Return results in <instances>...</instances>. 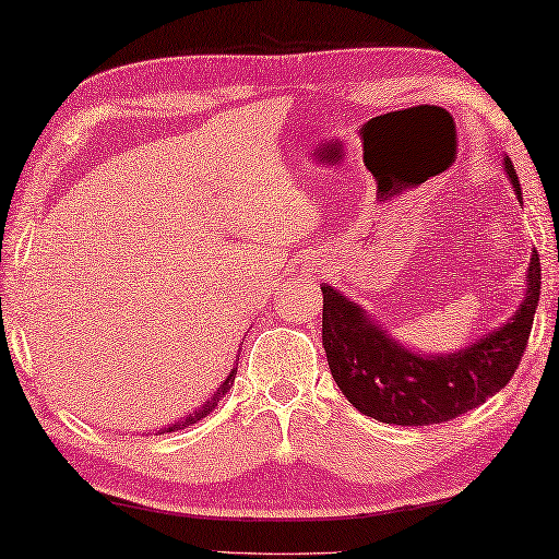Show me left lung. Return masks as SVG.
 <instances>
[{
	"label": "left lung",
	"mask_w": 559,
	"mask_h": 559,
	"mask_svg": "<svg viewBox=\"0 0 559 559\" xmlns=\"http://www.w3.org/2000/svg\"><path fill=\"white\" fill-rule=\"evenodd\" d=\"M523 203L515 166L502 158ZM527 292L506 324L455 354H418L401 346L364 307L322 285V344L336 386L349 404L381 424L431 426L465 414L506 386L515 373L539 301V258L533 250Z\"/></svg>",
	"instance_id": "left-lung-1"
}]
</instances>
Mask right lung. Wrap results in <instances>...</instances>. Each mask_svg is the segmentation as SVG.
<instances>
[{
  "label": "right lung",
  "instance_id": "right-lung-1",
  "mask_svg": "<svg viewBox=\"0 0 559 559\" xmlns=\"http://www.w3.org/2000/svg\"><path fill=\"white\" fill-rule=\"evenodd\" d=\"M235 373H237V369H233L230 373H227V379L223 381V383H219V389L213 393V396H210L207 401H205V404L203 406H200V408H195L193 411V414H188L186 418H180L178 420V424H170L168 428H160V431L158 433H170V431H180V428H188V426H193V424H198V420H203L207 414H210V411H213L215 406H217V401L219 399H223L225 396V393L227 391H230V386H233V381H235Z\"/></svg>",
  "mask_w": 559,
  "mask_h": 559
}]
</instances>
